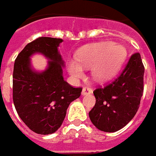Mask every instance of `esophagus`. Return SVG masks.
<instances>
[{
    "label": "esophagus",
    "mask_w": 156,
    "mask_h": 156,
    "mask_svg": "<svg viewBox=\"0 0 156 156\" xmlns=\"http://www.w3.org/2000/svg\"><path fill=\"white\" fill-rule=\"evenodd\" d=\"M92 92H93V91H92V89H91V88H89V87H83L81 94H82V96H86V95L92 94Z\"/></svg>",
    "instance_id": "obj_1"
}]
</instances>
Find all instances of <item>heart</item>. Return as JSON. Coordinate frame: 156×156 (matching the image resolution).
Listing matches in <instances>:
<instances>
[{"label": "heart", "mask_w": 156, "mask_h": 156, "mask_svg": "<svg viewBox=\"0 0 156 156\" xmlns=\"http://www.w3.org/2000/svg\"><path fill=\"white\" fill-rule=\"evenodd\" d=\"M126 49L120 44L103 41L89 44L79 49L77 59L70 58L67 69L75 79L84 76V68L91 69V75L98 81H106L113 78L122 66Z\"/></svg>", "instance_id": "heart-1"}]
</instances>
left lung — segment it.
Listing matches in <instances>:
<instances>
[{"label": "left lung", "mask_w": 156, "mask_h": 156, "mask_svg": "<svg viewBox=\"0 0 156 156\" xmlns=\"http://www.w3.org/2000/svg\"><path fill=\"white\" fill-rule=\"evenodd\" d=\"M144 73L140 54L136 53L115 81L93 92L96 104L88 115L98 129L108 133L116 132L133 119L143 96Z\"/></svg>", "instance_id": "1"}]
</instances>
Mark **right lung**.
<instances>
[{
	"label": "right lung",
	"instance_id": "right-lung-1",
	"mask_svg": "<svg viewBox=\"0 0 156 156\" xmlns=\"http://www.w3.org/2000/svg\"><path fill=\"white\" fill-rule=\"evenodd\" d=\"M61 39L41 37L27 44L16 58L12 90L16 111L24 124L40 135L55 133L62 125L69 104L78 98L82 88L64 80L58 47ZM41 54L48 59L44 71L38 72L30 58Z\"/></svg>",
	"mask_w": 156,
	"mask_h": 156
}]
</instances>
